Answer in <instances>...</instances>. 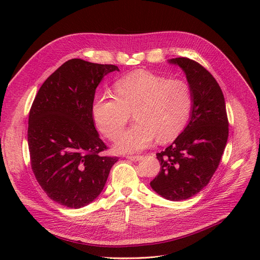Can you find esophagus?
<instances>
[{
    "label": "esophagus",
    "instance_id": "34e87169",
    "mask_svg": "<svg viewBox=\"0 0 260 260\" xmlns=\"http://www.w3.org/2000/svg\"><path fill=\"white\" fill-rule=\"evenodd\" d=\"M128 160H131V161H135V162H137V161H140L143 157L142 156H127L126 157Z\"/></svg>",
    "mask_w": 260,
    "mask_h": 260
}]
</instances>
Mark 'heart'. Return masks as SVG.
<instances>
[{
	"label": "heart",
	"instance_id": "1",
	"mask_svg": "<svg viewBox=\"0 0 260 260\" xmlns=\"http://www.w3.org/2000/svg\"><path fill=\"white\" fill-rule=\"evenodd\" d=\"M116 95L94 98L92 116L101 133L117 139L133 113L137 121L115 144L119 153H137L151 145L175 139L187 125L194 97L188 83L148 71H135L115 83Z\"/></svg>",
	"mask_w": 260,
	"mask_h": 260
}]
</instances>
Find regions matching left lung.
<instances>
[{
    "label": "left lung",
    "instance_id": "left-lung-1",
    "mask_svg": "<svg viewBox=\"0 0 260 260\" xmlns=\"http://www.w3.org/2000/svg\"><path fill=\"white\" fill-rule=\"evenodd\" d=\"M186 76L194 97L189 122L172 145L157 154L161 168L151 186L157 194L181 201L207 186L217 170L229 137V121L222 90L202 65L175 58Z\"/></svg>",
    "mask_w": 260,
    "mask_h": 260
}]
</instances>
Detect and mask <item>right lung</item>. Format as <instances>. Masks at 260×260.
<instances>
[{"label": "right lung", "instance_id": "obj_1", "mask_svg": "<svg viewBox=\"0 0 260 260\" xmlns=\"http://www.w3.org/2000/svg\"><path fill=\"white\" fill-rule=\"evenodd\" d=\"M119 68L72 59L40 87L28 119V147L36 179L61 206L80 209L97 198L118 157L94 127L92 104L104 76Z\"/></svg>", "mask_w": 260, "mask_h": 260}]
</instances>
